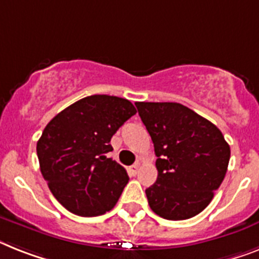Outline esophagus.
<instances>
[{"mask_svg":"<svg viewBox=\"0 0 259 259\" xmlns=\"http://www.w3.org/2000/svg\"><path fill=\"white\" fill-rule=\"evenodd\" d=\"M138 172H139V163L134 164V165H131L130 168H128V173H130L131 176H135Z\"/></svg>","mask_w":259,"mask_h":259,"instance_id":"34e87169","label":"esophagus"}]
</instances>
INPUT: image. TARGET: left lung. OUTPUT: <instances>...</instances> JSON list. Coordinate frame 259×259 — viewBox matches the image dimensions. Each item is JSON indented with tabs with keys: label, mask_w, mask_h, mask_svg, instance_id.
<instances>
[{
	"label": "left lung",
	"mask_w": 259,
	"mask_h": 259,
	"mask_svg": "<svg viewBox=\"0 0 259 259\" xmlns=\"http://www.w3.org/2000/svg\"><path fill=\"white\" fill-rule=\"evenodd\" d=\"M157 156V180L145 189L156 214L170 221L201 213L228 170L230 147L213 123L180 103L136 102Z\"/></svg>",
	"instance_id": "obj_1"
}]
</instances>
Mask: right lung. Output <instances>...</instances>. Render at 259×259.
<instances>
[{
  "label": "right lung",
  "instance_id": "1",
  "mask_svg": "<svg viewBox=\"0 0 259 259\" xmlns=\"http://www.w3.org/2000/svg\"><path fill=\"white\" fill-rule=\"evenodd\" d=\"M136 114L127 99L91 95L54 116L37 143L40 173L68 211L95 217L116 205L130 177L108 159L115 132Z\"/></svg>",
  "mask_w": 259,
  "mask_h": 259
}]
</instances>
